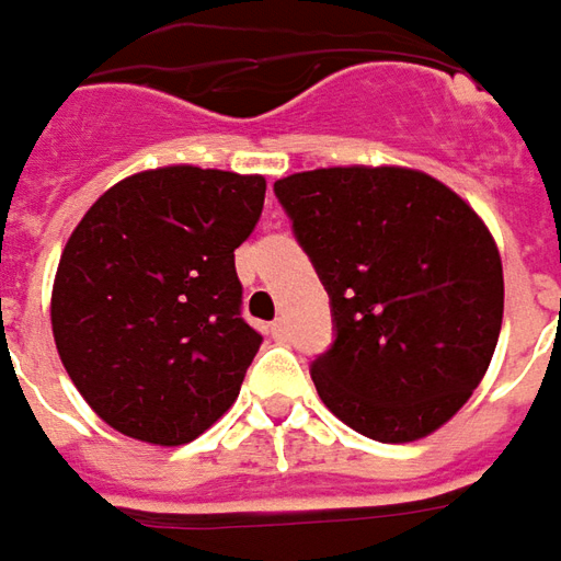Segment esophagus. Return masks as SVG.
Returning <instances> with one entry per match:
<instances>
[{
    "label": "esophagus",
    "instance_id": "34e87169",
    "mask_svg": "<svg viewBox=\"0 0 561 561\" xmlns=\"http://www.w3.org/2000/svg\"><path fill=\"white\" fill-rule=\"evenodd\" d=\"M270 334H273V341H288V322L285 319H276L273 325H270Z\"/></svg>",
    "mask_w": 561,
    "mask_h": 561
}]
</instances>
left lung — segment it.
I'll return each mask as SVG.
<instances>
[{"mask_svg": "<svg viewBox=\"0 0 561 561\" xmlns=\"http://www.w3.org/2000/svg\"><path fill=\"white\" fill-rule=\"evenodd\" d=\"M276 196L331 297L337 337L312 362L325 409L377 442L436 433L501 337L504 266L485 220L402 165L297 171Z\"/></svg>", "mask_w": 561, "mask_h": 561, "instance_id": "8db88e82", "label": "left lung"}]
</instances>
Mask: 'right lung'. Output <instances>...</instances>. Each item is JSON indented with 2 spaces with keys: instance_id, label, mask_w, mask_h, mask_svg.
<instances>
[{
  "instance_id": "right-lung-1",
  "label": "right lung",
  "mask_w": 561,
  "mask_h": 561,
  "mask_svg": "<svg viewBox=\"0 0 561 561\" xmlns=\"http://www.w3.org/2000/svg\"><path fill=\"white\" fill-rule=\"evenodd\" d=\"M264 193L261 174L137 171L70 232L51 288L57 356L122 436L184 445L236 402L261 334L242 319L232 251Z\"/></svg>"
}]
</instances>
